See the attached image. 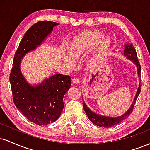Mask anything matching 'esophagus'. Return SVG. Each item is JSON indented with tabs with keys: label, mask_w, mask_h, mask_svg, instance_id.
Wrapping results in <instances>:
<instances>
[{
	"label": "esophagus",
	"mask_w": 150,
	"mask_h": 150,
	"mask_svg": "<svg viewBox=\"0 0 150 150\" xmlns=\"http://www.w3.org/2000/svg\"><path fill=\"white\" fill-rule=\"evenodd\" d=\"M72 82L74 84H80V80L76 78V77H74L73 80H72Z\"/></svg>",
	"instance_id": "1"
}]
</instances>
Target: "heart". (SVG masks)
Instances as JSON below:
<instances>
[{"label":"heart","mask_w":150,"mask_h":150,"mask_svg":"<svg viewBox=\"0 0 150 150\" xmlns=\"http://www.w3.org/2000/svg\"><path fill=\"white\" fill-rule=\"evenodd\" d=\"M97 44L94 53L97 57L103 56L108 52L111 46L109 37H104L99 31H87L81 32L75 37L70 45L68 56H65L63 61L69 67L75 65V61H78L86 51ZM93 59L90 62H92Z\"/></svg>","instance_id":"b5f03b06"}]
</instances>
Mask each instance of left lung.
<instances>
[{
    "label": "left lung",
    "instance_id": "8db88e82",
    "mask_svg": "<svg viewBox=\"0 0 150 150\" xmlns=\"http://www.w3.org/2000/svg\"><path fill=\"white\" fill-rule=\"evenodd\" d=\"M123 56L129 61H131L135 65L136 68H137V76H138L139 80L140 79V71H141V67L139 63L138 59H137V53H136L135 49L134 48L133 45L131 43H125L124 44V51H123ZM139 81V85L137 87V91H136L135 97H134L133 101H132L131 105L129 107V108L127 110L125 113H123V115L120 116L116 117H112V116H104V115L99 114V113H95L93 111L92 109H90L87 105L85 104V101L82 99L83 101V107L84 110H85L86 114H87V117H88L89 120L92 122L94 124L98 125L100 127H104V128H110V127L113 126V125L118 124L120 122L123 121V120L126 119L128 117L130 116V113H132V109H133L134 105L136 100H137V97H138L139 94H140L141 91V82Z\"/></svg>",
    "mask_w": 150,
    "mask_h": 150
}]
</instances>
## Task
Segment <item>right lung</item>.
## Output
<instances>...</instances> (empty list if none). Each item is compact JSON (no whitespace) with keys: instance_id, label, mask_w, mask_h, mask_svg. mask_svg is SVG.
Returning <instances> with one entry per match:
<instances>
[{"instance_id":"obj_1","label":"right lung","mask_w":150,"mask_h":150,"mask_svg":"<svg viewBox=\"0 0 150 150\" xmlns=\"http://www.w3.org/2000/svg\"><path fill=\"white\" fill-rule=\"evenodd\" d=\"M58 25L40 21L27 31L15 54L10 75L15 106L26 118L39 125L53 123L61 116L64 107L63 97L71 85L70 77L56 74L37 85L30 84L22 73L20 65L25 55L42 45Z\"/></svg>"}]
</instances>
